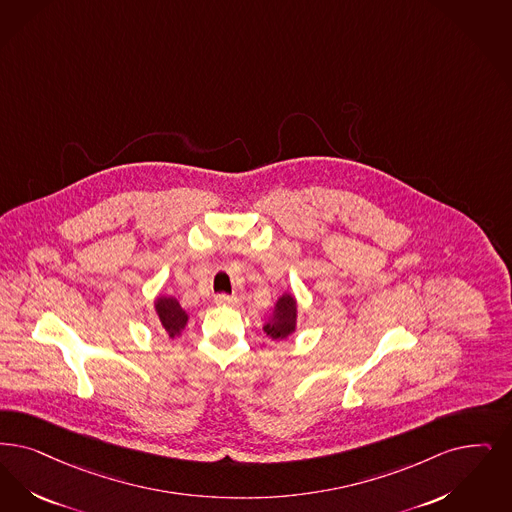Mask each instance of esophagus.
<instances>
[{
	"mask_svg": "<svg viewBox=\"0 0 512 512\" xmlns=\"http://www.w3.org/2000/svg\"><path fill=\"white\" fill-rule=\"evenodd\" d=\"M215 303L217 305H234L236 303V297H230V295H226V293H219V295H215Z\"/></svg>",
	"mask_w": 512,
	"mask_h": 512,
	"instance_id": "1",
	"label": "esophagus"
}]
</instances>
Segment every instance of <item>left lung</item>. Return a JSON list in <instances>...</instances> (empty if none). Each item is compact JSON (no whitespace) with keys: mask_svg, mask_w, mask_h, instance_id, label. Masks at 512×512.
<instances>
[{"mask_svg":"<svg viewBox=\"0 0 512 512\" xmlns=\"http://www.w3.org/2000/svg\"><path fill=\"white\" fill-rule=\"evenodd\" d=\"M295 324H297V303L291 295H284L276 303L270 324L265 326L266 335H270L272 339H286L295 331Z\"/></svg>","mask_w":512,"mask_h":512,"instance_id":"left-lung-1","label":"left lung"}]
</instances>
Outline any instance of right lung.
I'll use <instances>...</instances> for the list:
<instances>
[{
    "mask_svg": "<svg viewBox=\"0 0 512 512\" xmlns=\"http://www.w3.org/2000/svg\"><path fill=\"white\" fill-rule=\"evenodd\" d=\"M156 312H158V318H160L165 331L169 333V337H175L184 328V324L188 320V316L179 305V301L173 299V297H158Z\"/></svg>",
    "mask_w": 512,
    "mask_h": 512,
    "instance_id": "add662e5",
    "label": "right lung"
}]
</instances>
